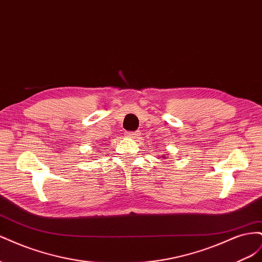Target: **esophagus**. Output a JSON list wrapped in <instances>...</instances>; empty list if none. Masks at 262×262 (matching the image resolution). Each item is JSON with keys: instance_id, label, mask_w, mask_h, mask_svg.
Masks as SVG:
<instances>
[{"instance_id": "34e87169", "label": "esophagus", "mask_w": 262, "mask_h": 262, "mask_svg": "<svg viewBox=\"0 0 262 262\" xmlns=\"http://www.w3.org/2000/svg\"><path fill=\"white\" fill-rule=\"evenodd\" d=\"M125 136H126V137H129V138H132V139H134V138H138V137L140 136V131L126 132V133H125Z\"/></svg>"}]
</instances>
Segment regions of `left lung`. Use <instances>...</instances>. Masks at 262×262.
I'll return each instance as SVG.
<instances>
[{
    "instance_id": "1",
    "label": "left lung",
    "mask_w": 262,
    "mask_h": 262,
    "mask_svg": "<svg viewBox=\"0 0 262 262\" xmlns=\"http://www.w3.org/2000/svg\"><path fill=\"white\" fill-rule=\"evenodd\" d=\"M162 158H166V157H162Z\"/></svg>"
}]
</instances>
